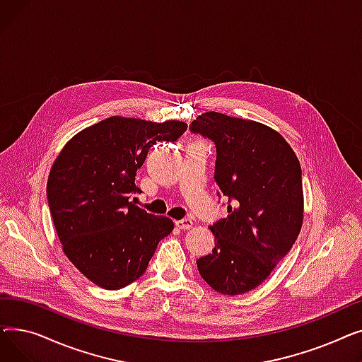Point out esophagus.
Returning <instances> with one entry per match:
<instances>
[{"mask_svg": "<svg viewBox=\"0 0 362 362\" xmlns=\"http://www.w3.org/2000/svg\"><path fill=\"white\" fill-rule=\"evenodd\" d=\"M176 224H177L179 229H182V230H189V229H192V227H194V221L191 218L179 220V221H176Z\"/></svg>", "mask_w": 362, "mask_h": 362, "instance_id": "1", "label": "esophagus"}]
</instances>
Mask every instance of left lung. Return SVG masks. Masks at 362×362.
<instances>
[{
    "label": "left lung",
    "mask_w": 362,
    "mask_h": 362,
    "mask_svg": "<svg viewBox=\"0 0 362 362\" xmlns=\"http://www.w3.org/2000/svg\"><path fill=\"white\" fill-rule=\"evenodd\" d=\"M191 129L214 141V180L229 198V214L210 226L213 254L197 259L199 274L223 295L246 293L272 274L300 232L299 160L277 130L254 120L208 111Z\"/></svg>",
    "instance_id": "8db88e82"
}]
</instances>
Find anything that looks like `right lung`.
Wrapping results in <instances>:
<instances>
[{"mask_svg":"<svg viewBox=\"0 0 362 362\" xmlns=\"http://www.w3.org/2000/svg\"><path fill=\"white\" fill-rule=\"evenodd\" d=\"M185 122L111 116L81 130L63 146L47 182L57 236L70 262L100 288L116 291L139 279L158 242L173 230L170 217L135 202V183L149 148L176 141Z\"/></svg>","mask_w":362,"mask_h":362,"instance_id":"add662e5","label":"right lung"}]
</instances>
